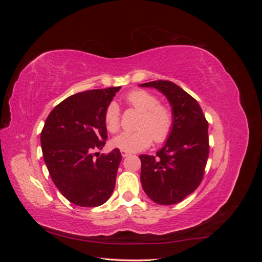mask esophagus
<instances>
[{"label":"esophagus","instance_id":"34e87169","mask_svg":"<svg viewBox=\"0 0 262 262\" xmlns=\"http://www.w3.org/2000/svg\"><path fill=\"white\" fill-rule=\"evenodd\" d=\"M121 155H122V157H126V156L130 155V153L126 152V150H121Z\"/></svg>","mask_w":262,"mask_h":262}]
</instances>
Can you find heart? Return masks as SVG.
<instances>
[{
  "label": "heart",
  "instance_id": "obj_1",
  "mask_svg": "<svg viewBox=\"0 0 262 262\" xmlns=\"http://www.w3.org/2000/svg\"><path fill=\"white\" fill-rule=\"evenodd\" d=\"M124 100L129 107L141 112L137 123L139 129L120 133L113 140V146L126 152H139L147 148L153 140L163 143L169 138L173 128V113L168 105L162 104L157 96L145 90L130 92ZM104 121L110 133L120 129V112L114 102L106 108Z\"/></svg>",
  "mask_w": 262,
  "mask_h": 262
}]
</instances>
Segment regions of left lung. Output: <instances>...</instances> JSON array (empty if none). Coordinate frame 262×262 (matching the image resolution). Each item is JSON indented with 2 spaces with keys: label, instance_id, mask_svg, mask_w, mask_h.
<instances>
[{
  "label": "left lung",
  "instance_id": "8db88e82",
  "mask_svg": "<svg viewBox=\"0 0 262 262\" xmlns=\"http://www.w3.org/2000/svg\"><path fill=\"white\" fill-rule=\"evenodd\" d=\"M161 91L169 100L173 128L156 156L140 155L141 182L157 204L179 203L199 187L210 152L209 124L192 96L170 81L141 84Z\"/></svg>",
  "mask_w": 262,
  "mask_h": 262
}]
</instances>
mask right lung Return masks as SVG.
Segmentation results:
<instances>
[{
  "label": "right lung",
  "mask_w": 262,
  "mask_h": 262,
  "mask_svg": "<svg viewBox=\"0 0 262 262\" xmlns=\"http://www.w3.org/2000/svg\"><path fill=\"white\" fill-rule=\"evenodd\" d=\"M121 86L77 93L55 106L40 134L43 160L63 196L78 207L104 204L112 195L121 153L93 150L106 144V108ZM96 154V153H95Z\"/></svg>",
  "instance_id": "right-lung-1"
}]
</instances>
